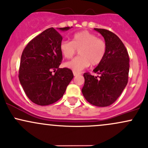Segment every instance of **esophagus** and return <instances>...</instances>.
<instances>
[{"label": "esophagus", "instance_id": "34e87169", "mask_svg": "<svg viewBox=\"0 0 148 148\" xmlns=\"http://www.w3.org/2000/svg\"><path fill=\"white\" fill-rule=\"evenodd\" d=\"M80 73H77V72H75V71H73V75H74V76H77V75H80Z\"/></svg>", "mask_w": 148, "mask_h": 148}]
</instances>
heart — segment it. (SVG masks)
Returning a JSON list of instances; mask_svg holds the SVG:
<instances>
[{"label": "heart", "instance_id": "heart-1", "mask_svg": "<svg viewBox=\"0 0 148 148\" xmlns=\"http://www.w3.org/2000/svg\"><path fill=\"white\" fill-rule=\"evenodd\" d=\"M78 50L80 56L65 63V66L73 71H79L99 65L104 58L107 45L103 39L97 38L93 33L82 30L73 34L71 41L63 40L60 44V51L65 58H72Z\"/></svg>", "mask_w": 148, "mask_h": 148}]
</instances>
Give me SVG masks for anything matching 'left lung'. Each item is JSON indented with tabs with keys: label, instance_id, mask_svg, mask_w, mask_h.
<instances>
[{
	"label": "left lung",
	"instance_id": "8db88e82",
	"mask_svg": "<svg viewBox=\"0 0 148 148\" xmlns=\"http://www.w3.org/2000/svg\"><path fill=\"white\" fill-rule=\"evenodd\" d=\"M105 38L107 50L103 61L93 70L99 75L83 74L82 89L87 101L97 107H107L116 101L128 81L129 56L121 40L106 29L94 28Z\"/></svg>",
	"mask_w": 148,
	"mask_h": 148
}]
</instances>
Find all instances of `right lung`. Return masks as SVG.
<instances>
[{
    "instance_id": "add662e5",
    "label": "right lung",
    "mask_w": 148,
    "mask_h": 148,
    "mask_svg": "<svg viewBox=\"0 0 148 148\" xmlns=\"http://www.w3.org/2000/svg\"><path fill=\"white\" fill-rule=\"evenodd\" d=\"M68 30L70 27L59 28ZM61 35L50 28L32 39L24 48L19 68L20 83L28 97L39 106L53 104L63 96L73 78L72 71L60 68ZM54 70L55 74L51 73Z\"/></svg>"
}]
</instances>
